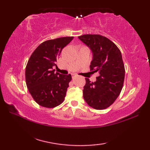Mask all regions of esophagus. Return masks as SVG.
Returning a JSON list of instances; mask_svg holds the SVG:
<instances>
[{
	"label": "esophagus",
	"instance_id": "obj_1",
	"mask_svg": "<svg viewBox=\"0 0 150 150\" xmlns=\"http://www.w3.org/2000/svg\"><path fill=\"white\" fill-rule=\"evenodd\" d=\"M71 77H72V79H75V78L76 75H74V74H72V75H71Z\"/></svg>",
	"mask_w": 150,
	"mask_h": 150
}]
</instances>
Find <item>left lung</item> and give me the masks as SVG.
I'll return each instance as SVG.
<instances>
[{
  "instance_id": "1",
  "label": "left lung",
  "mask_w": 150,
  "mask_h": 150,
  "mask_svg": "<svg viewBox=\"0 0 150 150\" xmlns=\"http://www.w3.org/2000/svg\"><path fill=\"white\" fill-rule=\"evenodd\" d=\"M79 39L91 51V73L98 72L96 81L86 78L83 97L95 110H104L119 97L123 86L125 69L122 54L117 46L100 35H83Z\"/></svg>"
}]
</instances>
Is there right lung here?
I'll use <instances>...</instances> for the list:
<instances>
[{
	"label": "right lung",
	"instance_id": "add662e5",
	"mask_svg": "<svg viewBox=\"0 0 150 150\" xmlns=\"http://www.w3.org/2000/svg\"><path fill=\"white\" fill-rule=\"evenodd\" d=\"M66 37L48 40L38 46L28 60L25 75L27 88L40 106L52 108L64 100L71 75L55 72L62 49L73 40Z\"/></svg>",
	"mask_w": 150,
	"mask_h": 150
}]
</instances>
